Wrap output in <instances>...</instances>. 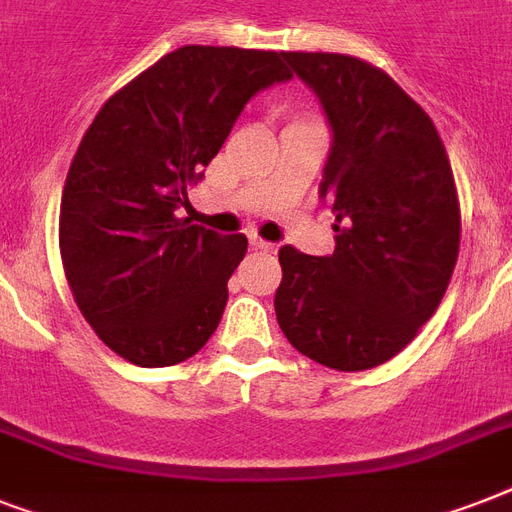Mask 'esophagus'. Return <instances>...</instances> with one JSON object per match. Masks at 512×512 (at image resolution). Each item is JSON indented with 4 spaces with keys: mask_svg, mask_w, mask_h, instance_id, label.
I'll use <instances>...</instances> for the list:
<instances>
[{
    "mask_svg": "<svg viewBox=\"0 0 512 512\" xmlns=\"http://www.w3.org/2000/svg\"><path fill=\"white\" fill-rule=\"evenodd\" d=\"M249 247L260 249V252H276V244L260 239V236H249Z\"/></svg>",
    "mask_w": 512,
    "mask_h": 512,
    "instance_id": "esophagus-1",
    "label": "esophagus"
}]
</instances>
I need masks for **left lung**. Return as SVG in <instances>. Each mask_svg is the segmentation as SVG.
Instances as JSON below:
<instances>
[{
  "label": "left lung",
  "mask_w": 512,
  "mask_h": 512,
  "mask_svg": "<svg viewBox=\"0 0 512 512\" xmlns=\"http://www.w3.org/2000/svg\"><path fill=\"white\" fill-rule=\"evenodd\" d=\"M332 127L321 196L332 255L279 249L276 319L337 372L385 364L436 313L460 255V201L430 116L382 68L337 52H284Z\"/></svg>",
  "instance_id": "left-lung-1"
}]
</instances>
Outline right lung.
Returning <instances> with one entry per match:
<instances>
[{"label":"right lung","instance_id":"right-lung-1","mask_svg":"<svg viewBox=\"0 0 512 512\" xmlns=\"http://www.w3.org/2000/svg\"><path fill=\"white\" fill-rule=\"evenodd\" d=\"M281 58L185 44L114 92L84 132L60 201V257L82 316L124 361L180 364L220 324L247 236L175 209L249 98L292 79Z\"/></svg>","mask_w":512,"mask_h":512}]
</instances>
